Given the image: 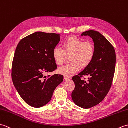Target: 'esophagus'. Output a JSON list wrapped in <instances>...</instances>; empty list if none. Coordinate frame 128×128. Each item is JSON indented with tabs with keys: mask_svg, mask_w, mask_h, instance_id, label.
Wrapping results in <instances>:
<instances>
[{
	"mask_svg": "<svg viewBox=\"0 0 128 128\" xmlns=\"http://www.w3.org/2000/svg\"><path fill=\"white\" fill-rule=\"evenodd\" d=\"M64 79H65V80H68V79H70V76H64Z\"/></svg>",
	"mask_w": 128,
	"mask_h": 128,
	"instance_id": "1",
	"label": "esophagus"
}]
</instances>
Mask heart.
<instances>
[{
	"mask_svg": "<svg viewBox=\"0 0 128 128\" xmlns=\"http://www.w3.org/2000/svg\"><path fill=\"white\" fill-rule=\"evenodd\" d=\"M62 49L58 47L54 48L52 57L58 66L64 64L70 56V63L60 68L58 72L70 76L82 68H86L92 63L95 55V45L90 40L83 42L76 36H71L66 39L62 44Z\"/></svg>",
	"mask_w": 128,
	"mask_h": 128,
	"instance_id": "1",
	"label": "heart"
}]
</instances>
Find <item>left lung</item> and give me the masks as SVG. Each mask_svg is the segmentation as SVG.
I'll return each mask as SVG.
<instances>
[{
    "label": "left lung",
    "instance_id": "1",
    "mask_svg": "<svg viewBox=\"0 0 128 128\" xmlns=\"http://www.w3.org/2000/svg\"><path fill=\"white\" fill-rule=\"evenodd\" d=\"M81 36H89L93 39L95 55L89 66L72 78L75 88L72 98L76 105L87 109L100 103L109 92L114 77L116 55L113 45L99 32L90 30ZM86 75L90 76L87 82L84 78Z\"/></svg>",
    "mask_w": 128,
    "mask_h": 128
}]
</instances>
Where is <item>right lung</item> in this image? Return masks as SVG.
Listing matches in <instances>:
<instances>
[{
  "label": "right lung",
  "instance_id": "add662e5",
  "mask_svg": "<svg viewBox=\"0 0 128 128\" xmlns=\"http://www.w3.org/2000/svg\"><path fill=\"white\" fill-rule=\"evenodd\" d=\"M60 34L37 32L26 36L16 47L12 64L13 84L30 106L39 108L52 99L64 76L45 73L57 68L52 50L60 40Z\"/></svg>",
  "mask_w": 128,
  "mask_h": 128
}]
</instances>
